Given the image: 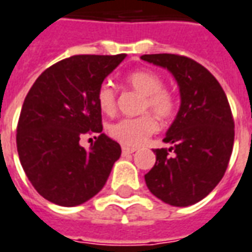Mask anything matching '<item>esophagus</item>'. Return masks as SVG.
<instances>
[{
	"label": "esophagus",
	"instance_id": "obj_1",
	"mask_svg": "<svg viewBox=\"0 0 252 252\" xmlns=\"http://www.w3.org/2000/svg\"><path fill=\"white\" fill-rule=\"evenodd\" d=\"M135 151H136L135 147H126V146H124L123 147V156H129V154L135 153Z\"/></svg>",
	"mask_w": 252,
	"mask_h": 252
}]
</instances>
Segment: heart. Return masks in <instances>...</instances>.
<instances>
[{
    "instance_id": "obj_1",
    "label": "heart",
    "mask_w": 252,
    "mask_h": 252,
    "mask_svg": "<svg viewBox=\"0 0 252 252\" xmlns=\"http://www.w3.org/2000/svg\"><path fill=\"white\" fill-rule=\"evenodd\" d=\"M126 83L143 95L140 110H151L158 119L166 120L172 117L176 109L175 95L163 89L161 76L149 69H139L126 77ZM96 103L105 114H113L117 106L116 91L109 83L101 84L96 90ZM157 120L149 113L132 119H120L109 126V133L124 146H139L157 131Z\"/></svg>"
}]
</instances>
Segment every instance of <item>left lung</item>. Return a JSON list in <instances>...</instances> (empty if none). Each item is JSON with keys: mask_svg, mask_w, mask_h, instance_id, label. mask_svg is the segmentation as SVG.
I'll use <instances>...</instances> for the list:
<instances>
[{"mask_svg": "<svg viewBox=\"0 0 252 252\" xmlns=\"http://www.w3.org/2000/svg\"><path fill=\"white\" fill-rule=\"evenodd\" d=\"M150 64L168 69L180 90V109L169 126L166 149H156V165L144 175L150 192L165 203H198L221 181L229 163L235 123L217 79L203 65L177 54H144Z\"/></svg>", "mask_w": 252, "mask_h": 252, "instance_id": "1", "label": "left lung"}]
</instances>
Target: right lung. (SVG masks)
Wrapping results in <instances>:
<instances>
[{
  "label": "right lung",
  "instance_id": "1",
  "mask_svg": "<svg viewBox=\"0 0 252 252\" xmlns=\"http://www.w3.org/2000/svg\"><path fill=\"white\" fill-rule=\"evenodd\" d=\"M126 54L72 56L42 72L17 123V153L28 180L56 205L72 207L101 191L121 147L102 133L96 90ZM94 134L86 151L78 142Z\"/></svg>",
  "mask_w": 252,
  "mask_h": 252
}]
</instances>
